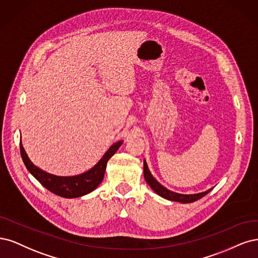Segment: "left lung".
<instances>
[{
  "mask_svg": "<svg viewBox=\"0 0 258 258\" xmlns=\"http://www.w3.org/2000/svg\"><path fill=\"white\" fill-rule=\"evenodd\" d=\"M144 177H145V180L147 181V183L150 185V187L154 190L156 194H159L163 198L168 199V201L179 202V203H182V204L194 203V202L198 201V199H201L204 196H206L211 190V189H208V190H206V192H203V193L190 194V195H184V194H179V193L171 192V190L164 187L162 184H160L159 182H157L153 178L150 170H149V168H148V165H147L146 161H144Z\"/></svg>",
  "mask_w": 258,
  "mask_h": 258,
  "instance_id": "left-lung-1",
  "label": "left lung"
}]
</instances>
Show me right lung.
Listing matches in <instances>:
<instances>
[{"label":"right lung","instance_id":"obj_1","mask_svg":"<svg viewBox=\"0 0 258 258\" xmlns=\"http://www.w3.org/2000/svg\"><path fill=\"white\" fill-rule=\"evenodd\" d=\"M122 141L113 144L104 154L99 162L89 171L74 177H59L39 169L28 157L20 141V153L22 161L28 170L34 176L39 183L51 193L65 198H76L89 194L94 190L104 179L107 162L118 151Z\"/></svg>","mask_w":258,"mask_h":258}]
</instances>
